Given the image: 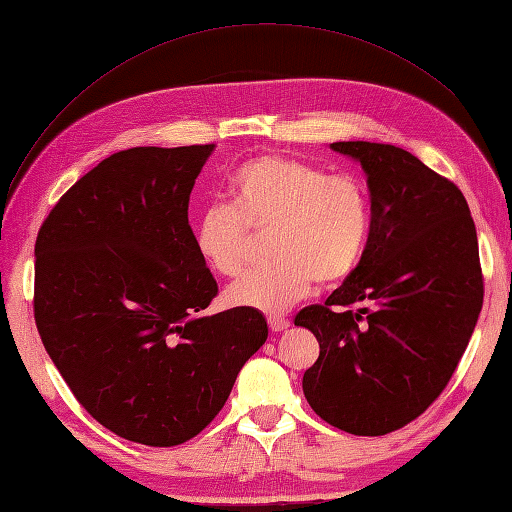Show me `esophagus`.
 Returning a JSON list of instances; mask_svg holds the SVG:
<instances>
[{
	"instance_id": "34e87169",
	"label": "esophagus",
	"mask_w": 512,
	"mask_h": 512,
	"mask_svg": "<svg viewBox=\"0 0 512 512\" xmlns=\"http://www.w3.org/2000/svg\"><path fill=\"white\" fill-rule=\"evenodd\" d=\"M269 327L273 333H282L290 327V320L288 318H280V316H269Z\"/></svg>"
}]
</instances>
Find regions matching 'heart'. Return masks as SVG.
I'll list each match as a JSON object with an SVG mask.
<instances>
[{"label":"heart","instance_id":"b5f03b06","mask_svg":"<svg viewBox=\"0 0 512 512\" xmlns=\"http://www.w3.org/2000/svg\"><path fill=\"white\" fill-rule=\"evenodd\" d=\"M228 192L230 205L213 203L198 215L196 252L230 277L245 265L250 230L271 232L273 262L228 286L226 305L280 316L307 297L314 280L335 284L359 265L371 211L356 177L290 156H258L232 173Z\"/></svg>","mask_w":512,"mask_h":512}]
</instances>
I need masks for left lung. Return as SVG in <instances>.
<instances>
[{
    "mask_svg": "<svg viewBox=\"0 0 512 512\" xmlns=\"http://www.w3.org/2000/svg\"><path fill=\"white\" fill-rule=\"evenodd\" d=\"M331 149L361 164L371 224L344 284L294 318L320 344L303 393L329 425L384 436L433 404L466 352L483 307L476 228L457 185L410 151L367 141Z\"/></svg>",
    "mask_w": 512,
    "mask_h": 512,
    "instance_id": "1",
    "label": "left lung"
}]
</instances>
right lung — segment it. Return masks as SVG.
<instances>
[{"label": "right lung", "mask_w": 512, "mask_h": 512, "mask_svg": "<svg viewBox=\"0 0 512 512\" xmlns=\"http://www.w3.org/2000/svg\"><path fill=\"white\" fill-rule=\"evenodd\" d=\"M213 147L113 153L59 198L36 239L42 344L79 404L130 442L194 438L269 335L256 309L203 312L218 284L188 205Z\"/></svg>", "instance_id": "add662e5"}]
</instances>
